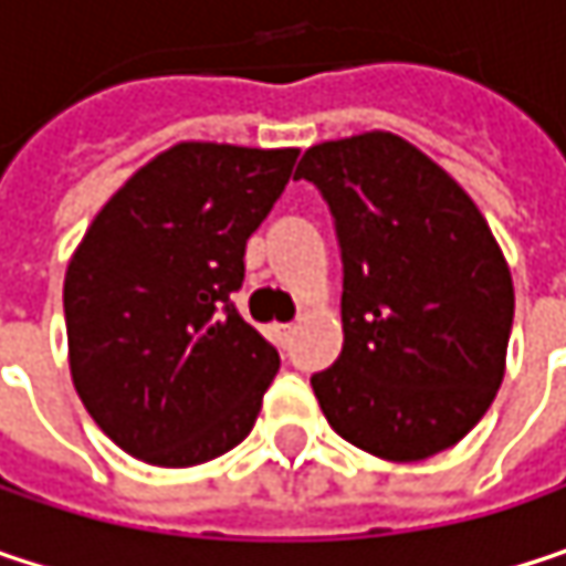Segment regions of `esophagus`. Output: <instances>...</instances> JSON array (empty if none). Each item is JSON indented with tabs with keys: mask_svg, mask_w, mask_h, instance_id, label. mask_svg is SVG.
Returning <instances> with one entry per match:
<instances>
[{
	"mask_svg": "<svg viewBox=\"0 0 566 566\" xmlns=\"http://www.w3.org/2000/svg\"><path fill=\"white\" fill-rule=\"evenodd\" d=\"M272 331H275V337H279V344H287V337L294 334V324H275Z\"/></svg>",
	"mask_w": 566,
	"mask_h": 566,
	"instance_id": "esophagus-1",
	"label": "esophagus"
}]
</instances>
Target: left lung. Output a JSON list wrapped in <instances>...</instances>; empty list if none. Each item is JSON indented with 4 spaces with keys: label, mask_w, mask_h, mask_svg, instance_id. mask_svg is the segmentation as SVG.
<instances>
[{
    "label": "left lung",
    "mask_w": 566,
    "mask_h": 566,
    "mask_svg": "<svg viewBox=\"0 0 566 566\" xmlns=\"http://www.w3.org/2000/svg\"><path fill=\"white\" fill-rule=\"evenodd\" d=\"M344 262V350L311 377L337 436L419 462L455 446L505 377L514 287L469 192L396 134L311 147Z\"/></svg>",
    "instance_id": "left-lung-1"
}]
</instances>
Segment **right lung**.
Returning <instances> with one entry per match:
<instances>
[{
    "instance_id": "obj_1",
    "label": "right lung",
    "mask_w": 566,
    "mask_h": 566,
    "mask_svg": "<svg viewBox=\"0 0 566 566\" xmlns=\"http://www.w3.org/2000/svg\"><path fill=\"white\" fill-rule=\"evenodd\" d=\"M297 150L176 144L94 216L64 275L71 380L134 459L202 465L255 426L279 350L235 311Z\"/></svg>"
}]
</instances>
